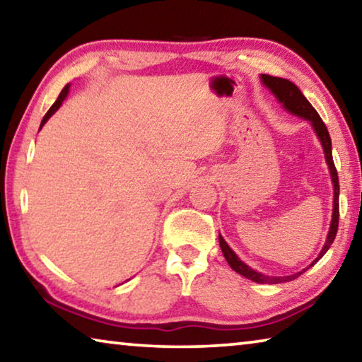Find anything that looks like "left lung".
<instances>
[{"mask_svg": "<svg viewBox=\"0 0 362 362\" xmlns=\"http://www.w3.org/2000/svg\"><path fill=\"white\" fill-rule=\"evenodd\" d=\"M260 79H262L263 86L272 90L273 95L276 97V100L281 103V105H283L286 112H289L293 116H298V118H302V119L310 121L311 127H313V131L316 132V136H317V139H320V142L322 145L324 158H326V163L329 166V174H330V179H332V185H334L332 220H330V226H329L326 243H324L320 255H317L308 267L303 268L302 272H298L296 274H291V276H267V274H263L260 272H257V269L250 268L249 265H246V263H244L240 259V257L235 254V250H233L228 246V244H226V241L223 240L222 235L218 233V243H220V249H222V254L226 259V262H228V265L233 269H235L236 273H240L241 276L254 281V283H259V284H279V283H289V281L298 278L300 274L306 272V269L313 267L315 263L320 260L324 254L327 252L330 244L334 243L337 230H339V193H340V187H339V175H337V169H335L334 158H332V142H330V136L327 132L326 124H324L321 116L317 115V112L313 108V105H311V103L306 100V97L302 94V90H300L292 81H289V79L269 76V75H262Z\"/></svg>", "mask_w": 362, "mask_h": 362, "instance_id": "left-lung-1", "label": "left lung"}]
</instances>
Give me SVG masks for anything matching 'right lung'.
I'll return each mask as SVG.
<instances>
[{"mask_svg":"<svg viewBox=\"0 0 362 362\" xmlns=\"http://www.w3.org/2000/svg\"><path fill=\"white\" fill-rule=\"evenodd\" d=\"M69 90H70V84H66L65 86V88L62 89V93H60L59 94V97H57V100L56 102H54V105L51 107V108H49V112L45 115V118H42V121H41V126H40V129H41V127L42 126H45L46 124V121L49 119V118H51V116L54 115V113H56L57 112V110L60 108V105H62V102L66 99V95H69Z\"/></svg>","mask_w":362,"mask_h":362,"instance_id":"add662e5","label":"right lung"}]
</instances>
